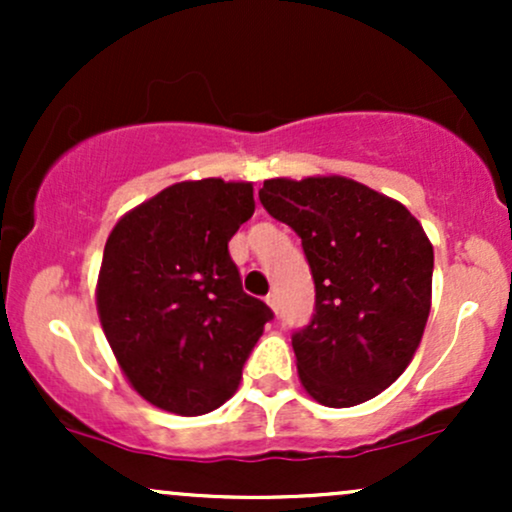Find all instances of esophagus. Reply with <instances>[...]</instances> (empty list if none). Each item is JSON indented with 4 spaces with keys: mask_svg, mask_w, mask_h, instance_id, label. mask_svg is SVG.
Masks as SVG:
<instances>
[{
    "mask_svg": "<svg viewBox=\"0 0 512 512\" xmlns=\"http://www.w3.org/2000/svg\"><path fill=\"white\" fill-rule=\"evenodd\" d=\"M264 301H267V305H269V308H272L274 315H279V298H276L274 293H269V296L264 298Z\"/></svg>",
    "mask_w": 512,
    "mask_h": 512,
    "instance_id": "34e87169",
    "label": "esophagus"
}]
</instances>
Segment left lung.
<instances>
[{"instance_id": "obj_1", "label": "left lung", "mask_w": 512, "mask_h": 512, "mask_svg": "<svg viewBox=\"0 0 512 512\" xmlns=\"http://www.w3.org/2000/svg\"><path fill=\"white\" fill-rule=\"evenodd\" d=\"M260 202L301 236L315 279V315L291 339L301 385L332 409L368 402L424 337L431 240L402 202L344 175L264 180Z\"/></svg>"}]
</instances>
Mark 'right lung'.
<instances>
[{
  "mask_svg": "<svg viewBox=\"0 0 512 512\" xmlns=\"http://www.w3.org/2000/svg\"><path fill=\"white\" fill-rule=\"evenodd\" d=\"M255 214L252 182L182 180L110 231L96 308L139 397L202 416L236 395L272 310L243 291L228 240Z\"/></svg>",
  "mask_w": 512,
  "mask_h": 512,
  "instance_id": "right-lung-1",
  "label": "right lung"
}]
</instances>
